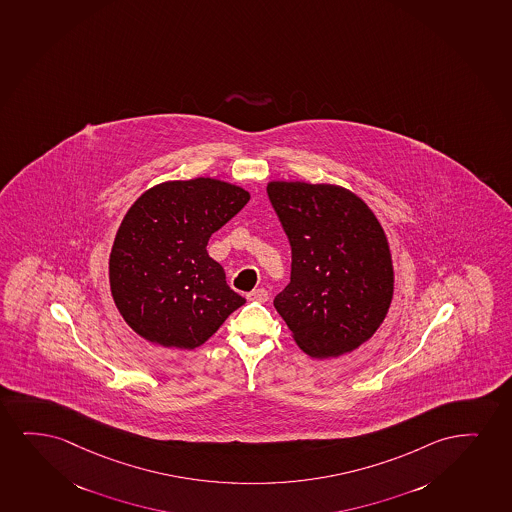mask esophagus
<instances>
[{
    "mask_svg": "<svg viewBox=\"0 0 512 512\" xmlns=\"http://www.w3.org/2000/svg\"><path fill=\"white\" fill-rule=\"evenodd\" d=\"M246 299L253 300V302H267L269 293H267L266 288H255V290L246 295Z\"/></svg>",
    "mask_w": 512,
    "mask_h": 512,
    "instance_id": "esophagus-1",
    "label": "esophagus"
}]
</instances>
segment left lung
I'll use <instances>...</instances> for the list:
<instances>
[{"mask_svg":"<svg viewBox=\"0 0 512 512\" xmlns=\"http://www.w3.org/2000/svg\"><path fill=\"white\" fill-rule=\"evenodd\" d=\"M267 196L292 246L290 285L274 307L311 358L358 349L394 293L389 241L372 208L335 184L271 180Z\"/></svg>","mask_w":512,"mask_h":512,"instance_id":"left-lung-1","label":"left lung"}]
</instances>
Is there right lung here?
Masks as SVG:
<instances>
[{"instance_id": "right-lung-1", "label": "right lung", "mask_w": 512, "mask_h": 512, "mask_svg": "<svg viewBox=\"0 0 512 512\" xmlns=\"http://www.w3.org/2000/svg\"><path fill=\"white\" fill-rule=\"evenodd\" d=\"M248 200L243 187L213 177L166 180L140 194L109 255L111 295L133 332L191 351L245 304L206 245Z\"/></svg>"}]
</instances>
